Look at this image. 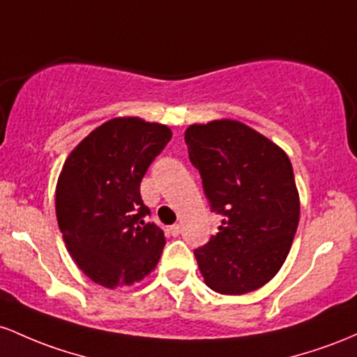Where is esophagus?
Listing matches in <instances>:
<instances>
[{
    "label": "esophagus",
    "mask_w": 357,
    "mask_h": 357,
    "mask_svg": "<svg viewBox=\"0 0 357 357\" xmlns=\"http://www.w3.org/2000/svg\"><path fill=\"white\" fill-rule=\"evenodd\" d=\"M170 234L174 236V238H177V236H180V232H182V226L180 224H174V226H170Z\"/></svg>",
    "instance_id": "esophagus-1"
}]
</instances>
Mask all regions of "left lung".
<instances>
[{"label": "left lung", "instance_id": "8db88e82", "mask_svg": "<svg viewBox=\"0 0 357 357\" xmlns=\"http://www.w3.org/2000/svg\"><path fill=\"white\" fill-rule=\"evenodd\" d=\"M185 143L212 211L224 215L218 234L194 251L204 282L222 295L258 290L285 263L298 226L290 158L236 119L190 125Z\"/></svg>", "mask_w": 357, "mask_h": 357}]
</instances>
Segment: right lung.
<instances>
[{"label": "right lung", "mask_w": 357, "mask_h": 357, "mask_svg": "<svg viewBox=\"0 0 357 357\" xmlns=\"http://www.w3.org/2000/svg\"><path fill=\"white\" fill-rule=\"evenodd\" d=\"M160 123L125 116L91 131L63 163L55 212L67 250L94 283L133 285L157 266L165 236L146 222L139 183L170 142Z\"/></svg>", "instance_id": "obj_1"}]
</instances>
